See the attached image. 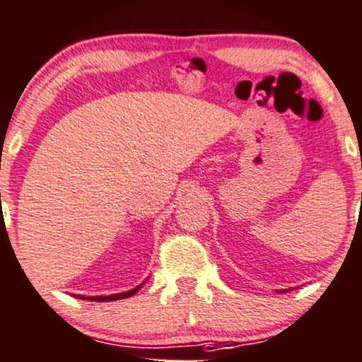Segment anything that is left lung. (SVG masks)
I'll return each mask as SVG.
<instances>
[{"label": "left lung", "mask_w": 362, "mask_h": 362, "mask_svg": "<svg viewBox=\"0 0 362 362\" xmlns=\"http://www.w3.org/2000/svg\"><path fill=\"white\" fill-rule=\"evenodd\" d=\"M283 291H285V290H283Z\"/></svg>", "instance_id": "obj_1"}]
</instances>
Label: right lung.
Masks as SVG:
<instances>
[{
	"label": "right lung",
	"mask_w": 362,
	"mask_h": 362,
	"mask_svg": "<svg viewBox=\"0 0 362 362\" xmlns=\"http://www.w3.org/2000/svg\"><path fill=\"white\" fill-rule=\"evenodd\" d=\"M141 288V285L138 286V288L134 290H129V291H124V293H115V295H107V297H83V295H79V298H88V300H95V302H108V300H120V298H127L131 297V295H134L136 291Z\"/></svg>",
	"instance_id": "right-lung-1"
}]
</instances>
